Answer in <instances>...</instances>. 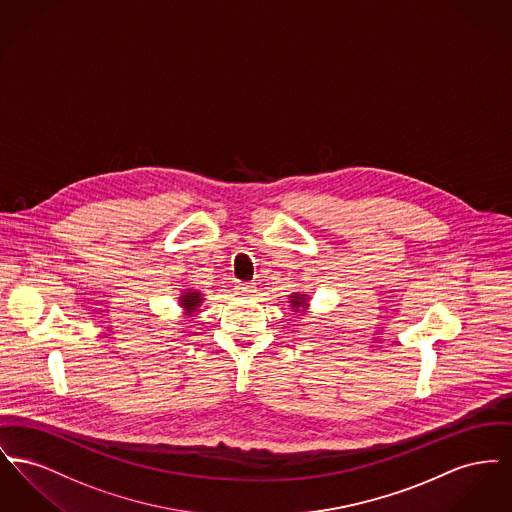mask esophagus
<instances>
[{"mask_svg": "<svg viewBox=\"0 0 512 512\" xmlns=\"http://www.w3.org/2000/svg\"><path fill=\"white\" fill-rule=\"evenodd\" d=\"M253 288H255L253 284H238V286H236V292L240 293V295H249V293L255 292Z\"/></svg>", "mask_w": 512, "mask_h": 512, "instance_id": "1", "label": "esophagus"}]
</instances>
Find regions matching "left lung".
I'll return each mask as SVG.
<instances>
[{
	"instance_id": "8db88e82",
	"label": "left lung",
	"mask_w": 512,
	"mask_h": 512,
	"mask_svg": "<svg viewBox=\"0 0 512 512\" xmlns=\"http://www.w3.org/2000/svg\"><path fill=\"white\" fill-rule=\"evenodd\" d=\"M290 303H292L293 311H295V313H299L301 309H307V305H309V303H307V295H305V293H303V295H301V293H293L292 301H290Z\"/></svg>"
}]
</instances>
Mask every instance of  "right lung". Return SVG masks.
Wrapping results in <instances>:
<instances>
[{
	"label": "right lung",
	"instance_id": "obj_1",
	"mask_svg": "<svg viewBox=\"0 0 512 512\" xmlns=\"http://www.w3.org/2000/svg\"><path fill=\"white\" fill-rule=\"evenodd\" d=\"M201 303H203V297H201V293L195 292V290H186L180 297V307L184 309V315H188V317L194 315Z\"/></svg>",
	"mask_w": 512,
	"mask_h": 512
}]
</instances>
